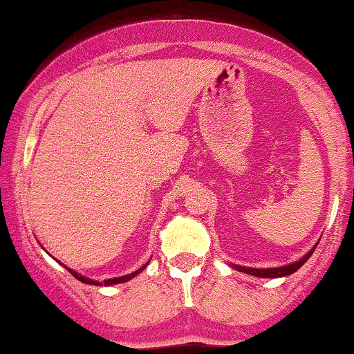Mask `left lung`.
Listing matches in <instances>:
<instances>
[{"label": "left lung", "mask_w": 354, "mask_h": 354, "mask_svg": "<svg viewBox=\"0 0 354 354\" xmlns=\"http://www.w3.org/2000/svg\"><path fill=\"white\" fill-rule=\"evenodd\" d=\"M315 249H316V245L311 249V251L306 252L304 256L301 257V259H297L291 264L279 266V268H268V269L261 268V269H257V268H245V266H237V264H230V266H232L234 269H237V271L251 274V276H257V277H284V276H289V274H295L297 269H299L301 266H303L306 261L311 257V254H313V251H315Z\"/></svg>", "instance_id": "1"}]
</instances>
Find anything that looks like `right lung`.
<instances>
[{"label":"right lung","mask_w":354,"mask_h":354,"mask_svg":"<svg viewBox=\"0 0 354 354\" xmlns=\"http://www.w3.org/2000/svg\"><path fill=\"white\" fill-rule=\"evenodd\" d=\"M150 263V261H149ZM149 263H145L144 266H142V268H138L137 271H133V272H130V274H125V276H120V277H112V279H105L103 281V283H100V281H95V279H90V277H86V276H82L80 272H77V271H73V269H70V268H66L65 264H62L63 268L66 269V271H68L71 276L73 277H77L78 281H80V283H85V284H91V286H113V284H120V283H127V281H130V279H133L135 276H137V274H140L142 271H144V269L147 268V266H149Z\"/></svg>","instance_id":"obj_1"}]
</instances>
